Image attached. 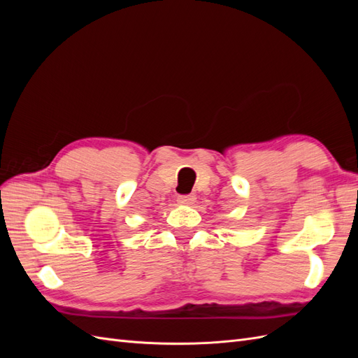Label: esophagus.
<instances>
[{"label": "esophagus", "instance_id": "obj_1", "mask_svg": "<svg viewBox=\"0 0 358 358\" xmlns=\"http://www.w3.org/2000/svg\"><path fill=\"white\" fill-rule=\"evenodd\" d=\"M196 200H197V197L194 196V194H189V196H179L178 197V203H180V204H192V203H196Z\"/></svg>", "mask_w": 358, "mask_h": 358}]
</instances>
